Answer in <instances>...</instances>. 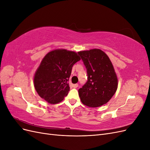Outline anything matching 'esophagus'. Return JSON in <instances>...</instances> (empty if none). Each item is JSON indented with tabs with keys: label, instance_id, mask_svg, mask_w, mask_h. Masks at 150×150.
Returning a JSON list of instances; mask_svg holds the SVG:
<instances>
[{
	"label": "esophagus",
	"instance_id": "esophagus-1",
	"mask_svg": "<svg viewBox=\"0 0 150 150\" xmlns=\"http://www.w3.org/2000/svg\"><path fill=\"white\" fill-rule=\"evenodd\" d=\"M72 87L74 88H77L78 87V84H72Z\"/></svg>",
	"mask_w": 150,
	"mask_h": 150
}]
</instances>
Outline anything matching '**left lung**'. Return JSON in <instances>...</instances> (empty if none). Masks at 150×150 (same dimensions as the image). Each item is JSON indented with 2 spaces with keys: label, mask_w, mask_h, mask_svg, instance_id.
Instances as JSON below:
<instances>
[{
  "label": "left lung",
  "mask_w": 150,
  "mask_h": 150,
  "mask_svg": "<svg viewBox=\"0 0 150 150\" xmlns=\"http://www.w3.org/2000/svg\"><path fill=\"white\" fill-rule=\"evenodd\" d=\"M87 69L88 81L78 90L84 105L99 107L110 100L116 91L118 80L107 54L99 49L78 52Z\"/></svg>",
  "instance_id": "left-lung-1"
}]
</instances>
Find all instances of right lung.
Returning <instances> with one entry per match:
<instances>
[{
	"label": "right lung",
	"instance_id": "add662e5",
	"mask_svg": "<svg viewBox=\"0 0 150 150\" xmlns=\"http://www.w3.org/2000/svg\"><path fill=\"white\" fill-rule=\"evenodd\" d=\"M81 60L78 53L56 49L44 57L34 76V84L40 98L50 104L61 102L69 93L67 81L72 67Z\"/></svg>",
	"mask_w": 150,
	"mask_h": 150
}]
</instances>
